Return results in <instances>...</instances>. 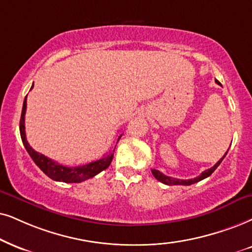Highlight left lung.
I'll list each match as a JSON object with an SVG mask.
<instances>
[{"label":"left lung","instance_id":"left-lung-1","mask_svg":"<svg viewBox=\"0 0 252 252\" xmlns=\"http://www.w3.org/2000/svg\"><path fill=\"white\" fill-rule=\"evenodd\" d=\"M215 81H216V84H219V85H220V82H219L218 80H215ZM227 154H228V151L225 152L223 157H222L221 159H220V160L218 161V163H216V164L214 165V166L211 167V168H208V170L203 171L202 173L200 174L199 177L194 178V179L183 180V179H177V178L167 177V176H165V174L161 173V172H159L158 170H155V168H154V170H151V172H152V174H154V177L156 178V179L159 180V181H160V183H163V184H165V185H170V186H172V185H185V186H189V185L195 184V183H197V181H201V180H203V179H206L207 177L211 176V174L213 173V172H214V171L216 170V168H218L219 165L221 164V161L223 160L225 156H227Z\"/></svg>","mask_w":252,"mask_h":252}]
</instances>
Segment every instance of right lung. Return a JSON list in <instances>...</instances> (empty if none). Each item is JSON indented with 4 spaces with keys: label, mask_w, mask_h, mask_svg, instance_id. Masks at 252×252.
Here are the masks:
<instances>
[{
    "label": "right lung",
    "mask_w": 252,
    "mask_h": 252,
    "mask_svg": "<svg viewBox=\"0 0 252 252\" xmlns=\"http://www.w3.org/2000/svg\"><path fill=\"white\" fill-rule=\"evenodd\" d=\"M32 87H31V89H32ZM27 96L24 98L23 108H22L21 121H20L21 138H22V142H23L24 148L27 149L28 154L30 155L31 158H32L34 164H36L47 177L51 178L52 180L63 181V183H81V181H85L89 179V178H93L94 176H96V174L100 173L101 171L106 170V168L109 166L111 160H113L114 151H115L116 145L110 152H108L106 156H103V157L98 159V160L92 161V163H88L86 165H79V166H74V167L65 166V165L57 163V161L52 160V159L46 157V156L34 151V150L30 146V144L28 143L27 136H25L24 116H25V111H27ZM122 135L123 133H121L119 136L117 142L120 141V138L122 137Z\"/></svg>",
    "instance_id": "right-lung-1"
}]
</instances>
